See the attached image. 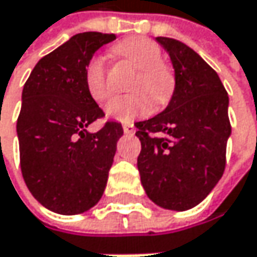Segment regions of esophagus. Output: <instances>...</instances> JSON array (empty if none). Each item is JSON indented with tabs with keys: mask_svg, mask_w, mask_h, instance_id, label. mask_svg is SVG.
<instances>
[{
	"mask_svg": "<svg viewBox=\"0 0 257 257\" xmlns=\"http://www.w3.org/2000/svg\"><path fill=\"white\" fill-rule=\"evenodd\" d=\"M122 130H124V133H125V135H133V133H135V125H133V124H130V122L122 124Z\"/></svg>",
	"mask_w": 257,
	"mask_h": 257,
	"instance_id": "1",
	"label": "esophagus"
}]
</instances>
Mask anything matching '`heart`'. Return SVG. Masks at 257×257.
I'll return each instance as SVG.
<instances>
[{
  "label": "heart",
  "mask_w": 257,
  "mask_h": 257,
  "mask_svg": "<svg viewBox=\"0 0 257 257\" xmlns=\"http://www.w3.org/2000/svg\"><path fill=\"white\" fill-rule=\"evenodd\" d=\"M115 54L130 63L138 72L132 82L135 93L115 96L106 106L105 112L118 121H132L142 116L151 109V97L155 108L166 105L175 90L173 72L163 65L161 48L146 38H130L113 48ZM85 88L96 102H103L109 96L106 85V66L103 59L93 57L85 66ZM149 95V98L147 96Z\"/></svg>",
  "instance_id": "b5f03b06"
}]
</instances>
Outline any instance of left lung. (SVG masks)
Masks as SVG:
<instances>
[{
    "label": "left lung",
    "instance_id": "1",
    "mask_svg": "<svg viewBox=\"0 0 257 257\" xmlns=\"http://www.w3.org/2000/svg\"><path fill=\"white\" fill-rule=\"evenodd\" d=\"M155 41L169 53L175 90L163 112L135 124L142 145L138 169L149 200L185 211L200 204L223 175L229 97L198 53L173 38Z\"/></svg>",
    "mask_w": 257,
    "mask_h": 257
}]
</instances>
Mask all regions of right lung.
Masks as SVG:
<instances>
[{"label":"right lung","mask_w":257,"mask_h":257,"mask_svg":"<svg viewBox=\"0 0 257 257\" xmlns=\"http://www.w3.org/2000/svg\"><path fill=\"white\" fill-rule=\"evenodd\" d=\"M115 34L82 32L44 56L22 91L17 118L20 169L34 198L59 214L94 207L106 188L119 122L87 127L103 111L85 88V66Z\"/></svg>","instance_id":"obj_1"}]
</instances>
